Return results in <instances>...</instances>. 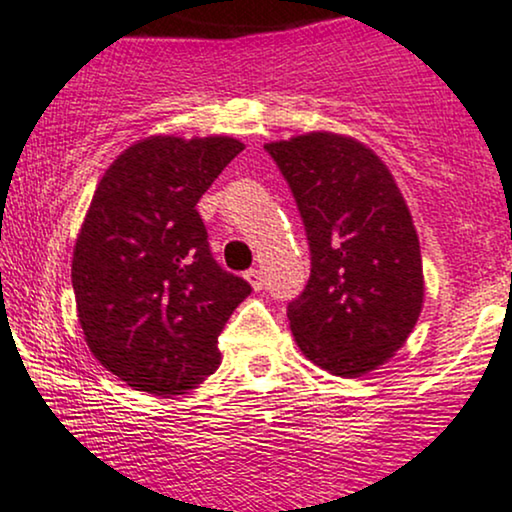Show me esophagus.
<instances>
[{
	"label": "esophagus",
	"mask_w": 512,
	"mask_h": 512,
	"mask_svg": "<svg viewBox=\"0 0 512 512\" xmlns=\"http://www.w3.org/2000/svg\"><path fill=\"white\" fill-rule=\"evenodd\" d=\"M246 280L251 282V287H254V290H263V273L258 268L246 270Z\"/></svg>",
	"instance_id": "esophagus-1"
}]
</instances>
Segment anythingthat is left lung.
Masks as SVG:
<instances>
[{
	"label": "left lung",
	"instance_id": "left-lung-1",
	"mask_svg": "<svg viewBox=\"0 0 512 512\" xmlns=\"http://www.w3.org/2000/svg\"><path fill=\"white\" fill-rule=\"evenodd\" d=\"M266 150L302 215L311 251L287 318L304 357L357 378L405 345L424 304L417 230L393 174L364 143L314 131Z\"/></svg>",
	"mask_w": 512,
	"mask_h": 512
}]
</instances>
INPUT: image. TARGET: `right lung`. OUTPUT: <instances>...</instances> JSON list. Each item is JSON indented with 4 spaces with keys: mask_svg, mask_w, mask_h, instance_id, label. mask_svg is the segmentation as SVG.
<instances>
[{
    "mask_svg": "<svg viewBox=\"0 0 512 512\" xmlns=\"http://www.w3.org/2000/svg\"><path fill=\"white\" fill-rule=\"evenodd\" d=\"M242 150L150 136L95 189L71 261L76 311L95 359L134 390L182 395L218 369V335L251 285L218 266L196 203Z\"/></svg>",
    "mask_w": 512,
    "mask_h": 512,
    "instance_id": "add662e5",
    "label": "right lung"
}]
</instances>
